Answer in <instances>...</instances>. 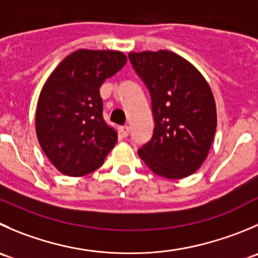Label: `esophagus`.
<instances>
[{
    "mask_svg": "<svg viewBox=\"0 0 258 258\" xmlns=\"http://www.w3.org/2000/svg\"><path fill=\"white\" fill-rule=\"evenodd\" d=\"M119 132L122 134V136L127 137L130 135V127L127 126V124H124V126H121V127H119Z\"/></svg>",
    "mask_w": 258,
    "mask_h": 258,
    "instance_id": "34e87169",
    "label": "esophagus"
}]
</instances>
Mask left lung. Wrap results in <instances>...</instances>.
Listing matches in <instances>:
<instances>
[{"label": "left lung", "instance_id": "obj_1", "mask_svg": "<svg viewBox=\"0 0 258 258\" xmlns=\"http://www.w3.org/2000/svg\"><path fill=\"white\" fill-rule=\"evenodd\" d=\"M151 94L155 128L139 150L149 169L166 179L196 172L208 156L217 128V108L206 78L169 50L130 52Z\"/></svg>", "mask_w": 258, "mask_h": 258}]
</instances>
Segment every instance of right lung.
Here are the masks:
<instances>
[{
    "label": "right lung",
    "mask_w": 258,
    "mask_h": 258,
    "mask_svg": "<svg viewBox=\"0 0 258 258\" xmlns=\"http://www.w3.org/2000/svg\"><path fill=\"white\" fill-rule=\"evenodd\" d=\"M126 61L121 51L81 49L62 60L45 82L36 107V135L61 174L83 176L94 171L116 145V130L103 119L99 88Z\"/></svg>",
    "instance_id": "obj_1"
}]
</instances>
